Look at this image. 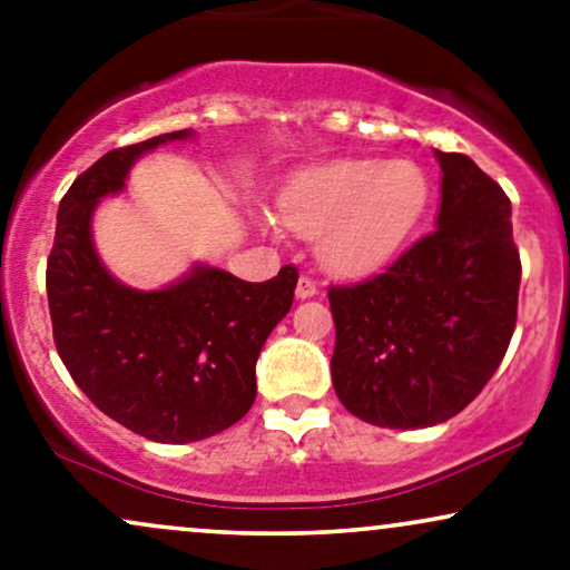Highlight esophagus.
<instances>
[{
  "instance_id": "obj_1",
  "label": "esophagus",
  "mask_w": 570,
  "mask_h": 570,
  "mask_svg": "<svg viewBox=\"0 0 570 570\" xmlns=\"http://www.w3.org/2000/svg\"><path fill=\"white\" fill-rule=\"evenodd\" d=\"M296 296H298V298H312V296H317V283H314L309 274H301V277H298Z\"/></svg>"
}]
</instances>
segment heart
Wrapping results in <instances>:
<instances>
[{
    "label": "heart",
    "instance_id": "obj_1",
    "mask_svg": "<svg viewBox=\"0 0 570 570\" xmlns=\"http://www.w3.org/2000/svg\"><path fill=\"white\" fill-rule=\"evenodd\" d=\"M426 173L407 159H338L298 173L277 199L287 232L317 239L320 264L338 277L384 269L430 207Z\"/></svg>",
    "mask_w": 570,
    "mask_h": 570
}]
</instances>
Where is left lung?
<instances>
[{
  "label": "left lung",
  "mask_w": 570,
  "mask_h": 570,
  "mask_svg": "<svg viewBox=\"0 0 570 570\" xmlns=\"http://www.w3.org/2000/svg\"><path fill=\"white\" fill-rule=\"evenodd\" d=\"M438 154V229L386 272L333 285V390L390 430L443 424L483 392L518 323L520 253L510 197L464 154Z\"/></svg>",
  "instance_id": "left-lung-1"
}]
</instances>
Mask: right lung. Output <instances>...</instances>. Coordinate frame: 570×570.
Masks as SVG:
<instances>
[{"mask_svg":"<svg viewBox=\"0 0 570 570\" xmlns=\"http://www.w3.org/2000/svg\"><path fill=\"white\" fill-rule=\"evenodd\" d=\"M191 130L122 146L71 184L47 258L52 338L66 371L106 416L154 443H194L237 424L256 400V360L291 312L296 266L245 283L194 266L163 291L114 279L92 245L100 197L117 194L140 154Z\"/></svg>","mask_w":570,"mask_h":570,"instance_id":"obj_1","label":"right lung"}]
</instances>
